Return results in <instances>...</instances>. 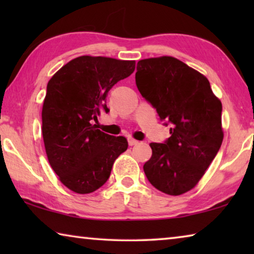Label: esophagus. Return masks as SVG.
Here are the masks:
<instances>
[{
  "instance_id": "esophagus-1",
  "label": "esophagus",
  "mask_w": 254,
  "mask_h": 254,
  "mask_svg": "<svg viewBox=\"0 0 254 254\" xmlns=\"http://www.w3.org/2000/svg\"><path fill=\"white\" fill-rule=\"evenodd\" d=\"M127 141H128V145H131V147H132V145H135V144L139 143V141L135 140V139H133V137H128Z\"/></svg>"
}]
</instances>
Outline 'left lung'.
<instances>
[{
  "instance_id": "8db88e82",
  "label": "left lung",
  "mask_w": 254,
  "mask_h": 254,
  "mask_svg": "<svg viewBox=\"0 0 254 254\" xmlns=\"http://www.w3.org/2000/svg\"><path fill=\"white\" fill-rule=\"evenodd\" d=\"M135 84L161 120L173 123L165 143H150L143 170L153 187L178 196L194 188L221 148L222 103L206 77L170 56L137 62Z\"/></svg>"
}]
</instances>
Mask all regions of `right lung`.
<instances>
[{
  "instance_id": "1",
  "label": "right lung",
  "mask_w": 254,
  "mask_h": 254,
  "mask_svg": "<svg viewBox=\"0 0 254 254\" xmlns=\"http://www.w3.org/2000/svg\"><path fill=\"white\" fill-rule=\"evenodd\" d=\"M134 69V60L80 56L48 81L41 113L46 153L60 182L77 194L102 187L127 149L126 137L106 134L92 121L109 112L110 89Z\"/></svg>"
}]
</instances>
